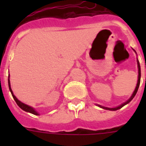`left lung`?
Masks as SVG:
<instances>
[{"label": "left lung", "mask_w": 146, "mask_h": 146, "mask_svg": "<svg viewBox=\"0 0 146 146\" xmlns=\"http://www.w3.org/2000/svg\"><path fill=\"white\" fill-rule=\"evenodd\" d=\"M137 66H138V80H137V86L136 88H135V91H134L133 94L131 95V96L130 97V99H129L128 101H126V102H124L123 104H122L121 105H120V106L117 107V108H105V107H102L101 106V105H98L99 107H100V108H103V109H105V110H119L121 109V108H123L124 105H126V104H127L128 103H129L133 99V98L135 97V96L136 95L137 92V90H138L139 88V86H140V76H141V74H140V63H139V60L138 59L137 60Z\"/></svg>", "instance_id": "1"}]
</instances>
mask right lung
Masks as SVG:
<instances>
[{
  "mask_svg": "<svg viewBox=\"0 0 146 146\" xmlns=\"http://www.w3.org/2000/svg\"><path fill=\"white\" fill-rule=\"evenodd\" d=\"M8 82H9V90L10 91H11V95H12L13 98H14V99L15 100V102H16V103L17 104V105L19 107H20V108H21L22 110H25V111L26 112H28V113H32V114L33 115H38V113H37L36 110H34V109H33V108H31V107L28 106V105H27V104H24V103L21 102L20 101H19L16 98V96L14 95V94H13L12 91H11V86H10V80H9H9H8Z\"/></svg>",
  "mask_w": 146,
  "mask_h": 146,
  "instance_id": "1",
  "label": "right lung"
}]
</instances>
